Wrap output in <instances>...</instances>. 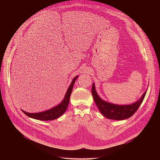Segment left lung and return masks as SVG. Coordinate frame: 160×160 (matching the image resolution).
I'll return each mask as SVG.
<instances>
[{
	"label": "left lung",
	"mask_w": 160,
	"mask_h": 160,
	"mask_svg": "<svg viewBox=\"0 0 160 160\" xmlns=\"http://www.w3.org/2000/svg\"><path fill=\"white\" fill-rule=\"evenodd\" d=\"M147 89L142 94L137 102L129 105H117L102 99L95 90L94 82L92 87V93L93 100L100 111L105 118L114 120H124L131 117L136 113L142 103Z\"/></svg>",
	"instance_id": "1"
}]
</instances>
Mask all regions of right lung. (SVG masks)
Masks as SVG:
<instances>
[{"label": "right lung", "instance_id": "add662e5", "mask_svg": "<svg viewBox=\"0 0 160 160\" xmlns=\"http://www.w3.org/2000/svg\"><path fill=\"white\" fill-rule=\"evenodd\" d=\"M78 76H76V77H74L72 79L71 83L69 85V86L67 89V91L66 92V94H65L63 100L58 105H57L48 110L39 112V113H28V112H24V111H23V110H22V112L28 116H29L31 118L35 119L40 120V121H50V120H53V119H56L58 118L62 115H63V113H65V112H66V110L68 108L69 102V99H70V96H71V94L72 92V89L73 88L74 82L76 81Z\"/></svg>", "mask_w": 160, "mask_h": 160}]
</instances>
